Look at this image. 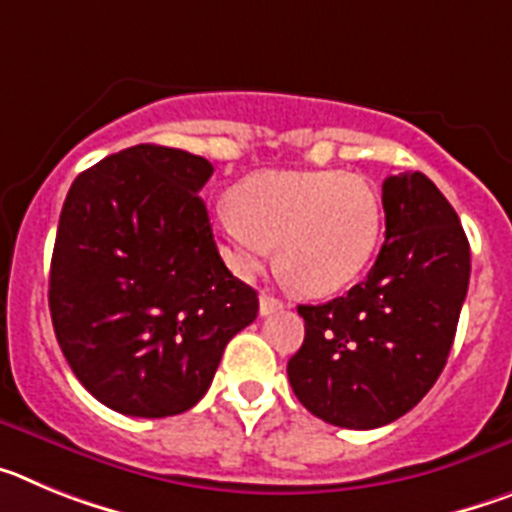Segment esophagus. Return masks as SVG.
Wrapping results in <instances>:
<instances>
[{
  "label": "esophagus",
  "instance_id": "1",
  "mask_svg": "<svg viewBox=\"0 0 512 512\" xmlns=\"http://www.w3.org/2000/svg\"><path fill=\"white\" fill-rule=\"evenodd\" d=\"M282 307H284V302L279 300V297L266 295V292L259 297V312H261V315H271V312L282 310Z\"/></svg>",
  "mask_w": 512,
  "mask_h": 512
}]
</instances>
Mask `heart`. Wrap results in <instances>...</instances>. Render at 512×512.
I'll list each match as a JSON object with an SVG mask.
<instances>
[{
	"label": "heart",
	"instance_id": "obj_1",
	"mask_svg": "<svg viewBox=\"0 0 512 512\" xmlns=\"http://www.w3.org/2000/svg\"><path fill=\"white\" fill-rule=\"evenodd\" d=\"M215 228L238 277H251L277 246L279 274L302 295L325 297L372 264L384 205L374 184L346 171H261L235 184Z\"/></svg>",
	"mask_w": 512,
	"mask_h": 512
}]
</instances>
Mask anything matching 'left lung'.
Here are the masks:
<instances>
[{
    "label": "left lung",
    "instance_id": "obj_1",
    "mask_svg": "<svg viewBox=\"0 0 512 512\" xmlns=\"http://www.w3.org/2000/svg\"><path fill=\"white\" fill-rule=\"evenodd\" d=\"M384 246L343 297L300 305L305 341L287 364L297 400L338 428H379L413 410L443 372L469 287L459 215L420 171L382 184Z\"/></svg>",
    "mask_w": 512,
    "mask_h": 512
}]
</instances>
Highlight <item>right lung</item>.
Masks as SVG:
<instances>
[{
    "label": "right lung",
    "instance_id": "obj_1",
    "mask_svg": "<svg viewBox=\"0 0 512 512\" xmlns=\"http://www.w3.org/2000/svg\"><path fill=\"white\" fill-rule=\"evenodd\" d=\"M210 176L207 158L143 143L81 171L63 202L53 330L76 379L122 415L194 408L259 315L256 289L217 253L200 197Z\"/></svg>",
    "mask_w": 512,
    "mask_h": 512
}]
</instances>
